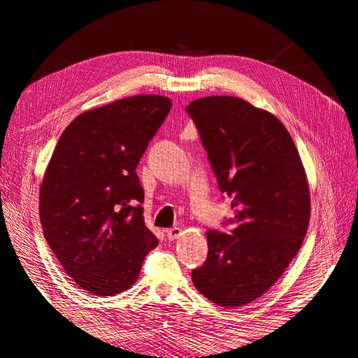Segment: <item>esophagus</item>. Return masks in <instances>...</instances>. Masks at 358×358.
I'll list each match as a JSON object with an SVG mask.
<instances>
[{
	"label": "esophagus",
	"instance_id": "1",
	"mask_svg": "<svg viewBox=\"0 0 358 358\" xmlns=\"http://www.w3.org/2000/svg\"><path fill=\"white\" fill-rule=\"evenodd\" d=\"M180 234H182L180 229H169V230H166V236H167L169 241H176Z\"/></svg>",
	"mask_w": 358,
	"mask_h": 358
}]
</instances>
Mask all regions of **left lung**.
Returning <instances> with one entry per match:
<instances>
[{"label":"left lung","instance_id":"left-lung-1","mask_svg":"<svg viewBox=\"0 0 358 358\" xmlns=\"http://www.w3.org/2000/svg\"><path fill=\"white\" fill-rule=\"evenodd\" d=\"M187 112L234 209L231 234L206 233L208 259L192 282L215 305L245 306L275 285L305 239L306 171L282 122L239 96H203Z\"/></svg>","mask_w":358,"mask_h":358}]
</instances>
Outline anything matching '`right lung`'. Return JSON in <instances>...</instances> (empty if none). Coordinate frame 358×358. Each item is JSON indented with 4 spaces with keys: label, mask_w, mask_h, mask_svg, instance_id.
Returning <instances> with one entry per match:
<instances>
[{
    "label": "right lung",
    "mask_w": 358,
    "mask_h": 358,
    "mask_svg": "<svg viewBox=\"0 0 358 358\" xmlns=\"http://www.w3.org/2000/svg\"><path fill=\"white\" fill-rule=\"evenodd\" d=\"M171 109L134 95L86 110L64 129L40 183L43 234L70 278L94 296L131 288L158 245L145 225L136 167Z\"/></svg>",
    "instance_id": "obj_1"
}]
</instances>
